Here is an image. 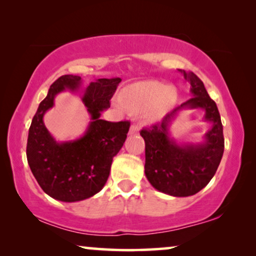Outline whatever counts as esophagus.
I'll return each instance as SVG.
<instances>
[{"mask_svg":"<svg viewBox=\"0 0 256 256\" xmlns=\"http://www.w3.org/2000/svg\"><path fill=\"white\" fill-rule=\"evenodd\" d=\"M139 132V128H138V125L133 124L131 128H130V134H136V133Z\"/></svg>","mask_w":256,"mask_h":256,"instance_id":"esophagus-1","label":"esophagus"}]
</instances>
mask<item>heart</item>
<instances>
[{
    "mask_svg": "<svg viewBox=\"0 0 256 256\" xmlns=\"http://www.w3.org/2000/svg\"><path fill=\"white\" fill-rule=\"evenodd\" d=\"M178 100L177 88L172 85L148 80L125 88L120 102L133 112H144L150 122H158L171 112Z\"/></svg>",
    "mask_w": 256,
    "mask_h": 256,
    "instance_id": "b5f03b06",
    "label": "heart"
}]
</instances>
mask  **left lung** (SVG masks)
Returning <instances> with one entry per match:
<instances>
[{
    "label": "left lung",
    "instance_id": "left-lung-1",
    "mask_svg": "<svg viewBox=\"0 0 256 256\" xmlns=\"http://www.w3.org/2000/svg\"><path fill=\"white\" fill-rule=\"evenodd\" d=\"M190 82L192 98L163 118L161 123L140 132L146 144L144 174L150 185L171 196H190L207 186L215 174L224 152L223 125L217 106L204 82L193 72L178 70ZM201 108L212 124L199 143H182L170 134V126L182 110Z\"/></svg>",
    "mask_w": 256,
    "mask_h": 256
}]
</instances>
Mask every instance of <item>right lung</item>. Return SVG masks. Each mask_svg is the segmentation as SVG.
I'll return each instance as SVG.
<instances>
[{
    "mask_svg": "<svg viewBox=\"0 0 256 256\" xmlns=\"http://www.w3.org/2000/svg\"><path fill=\"white\" fill-rule=\"evenodd\" d=\"M120 82V78H102L84 86L79 76L66 74L52 84L41 101L28 130L26 156L38 184L52 199L77 202L104 188L112 158L123 147L130 128V122L112 123L100 118ZM66 89L82 93L91 120L82 137L57 142L45 128L43 117L56 95Z\"/></svg>",
    "mask_w": 256,
    "mask_h": 256,
    "instance_id": "add662e5",
    "label": "right lung"
}]
</instances>
